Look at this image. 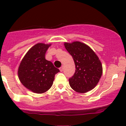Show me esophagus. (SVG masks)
Wrapping results in <instances>:
<instances>
[{
	"instance_id": "esophagus-1",
	"label": "esophagus",
	"mask_w": 126,
	"mask_h": 126,
	"mask_svg": "<svg viewBox=\"0 0 126 126\" xmlns=\"http://www.w3.org/2000/svg\"><path fill=\"white\" fill-rule=\"evenodd\" d=\"M60 72H63V66H61V68H60Z\"/></svg>"
}]
</instances>
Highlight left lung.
Listing matches in <instances>:
<instances>
[{"instance_id":"left-lung-1","label":"left lung","mask_w":126,"mask_h":126,"mask_svg":"<svg viewBox=\"0 0 126 126\" xmlns=\"http://www.w3.org/2000/svg\"><path fill=\"white\" fill-rule=\"evenodd\" d=\"M64 45L72 56L76 68L74 76L69 79L70 87L81 94L94 89L102 74L99 57L88 45L82 42H65Z\"/></svg>"}]
</instances>
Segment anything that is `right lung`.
<instances>
[{"instance_id":"1","label":"right lung","mask_w":126,"mask_h":126,"mask_svg":"<svg viewBox=\"0 0 126 126\" xmlns=\"http://www.w3.org/2000/svg\"><path fill=\"white\" fill-rule=\"evenodd\" d=\"M51 44L38 43L25 54L18 69V76L26 88L36 94L50 89L56 74L60 70L45 59V53Z\"/></svg>"}]
</instances>
